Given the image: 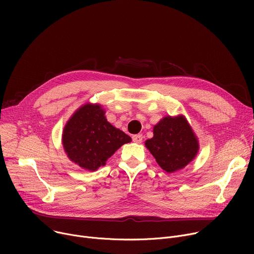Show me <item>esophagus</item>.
Returning a JSON list of instances; mask_svg holds the SVG:
<instances>
[{
  "instance_id": "34e87169",
  "label": "esophagus",
  "mask_w": 254,
  "mask_h": 254,
  "mask_svg": "<svg viewBox=\"0 0 254 254\" xmlns=\"http://www.w3.org/2000/svg\"><path fill=\"white\" fill-rule=\"evenodd\" d=\"M132 141L136 142V143H142L143 141V135L142 134H137V135H134L131 137Z\"/></svg>"
}]
</instances>
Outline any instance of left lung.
<instances>
[{
	"label": "left lung",
	"mask_w": 254,
	"mask_h": 254,
	"mask_svg": "<svg viewBox=\"0 0 254 254\" xmlns=\"http://www.w3.org/2000/svg\"><path fill=\"white\" fill-rule=\"evenodd\" d=\"M145 145L168 173L183 169L198 150L197 140L183 116L163 118L153 127V138L146 141Z\"/></svg>",
	"instance_id": "obj_1"
}]
</instances>
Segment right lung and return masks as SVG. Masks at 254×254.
<instances>
[{
  "instance_id": "add662e5",
  "label": "right lung",
  "mask_w": 254,
  "mask_h": 254,
  "mask_svg": "<svg viewBox=\"0 0 254 254\" xmlns=\"http://www.w3.org/2000/svg\"><path fill=\"white\" fill-rule=\"evenodd\" d=\"M129 136L107 122L99 105H84L71 117L63 134L64 151L75 164L88 171L104 166Z\"/></svg>"
}]
</instances>
